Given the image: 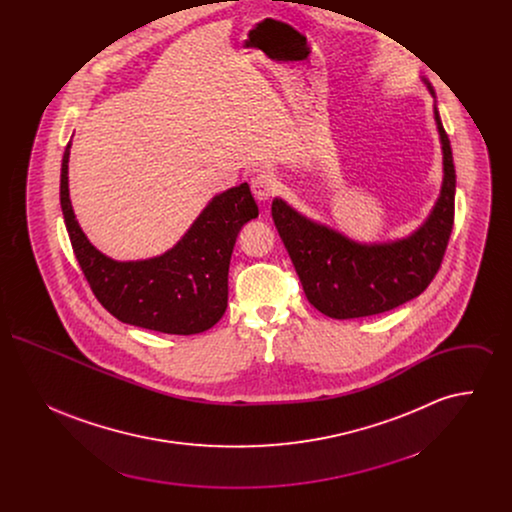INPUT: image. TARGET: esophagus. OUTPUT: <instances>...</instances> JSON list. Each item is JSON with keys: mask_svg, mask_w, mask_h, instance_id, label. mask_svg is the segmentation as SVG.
Returning a JSON list of instances; mask_svg holds the SVG:
<instances>
[{"mask_svg": "<svg viewBox=\"0 0 512 512\" xmlns=\"http://www.w3.org/2000/svg\"><path fill=\"white\" fill-rule=\"evenodd\" d=\"M278 188V182L272 172H259L251 178V192L259 201H267L270 195H274Z\"/></svg>", "mask_w": 512, "mask_h": 512, "instance_id": "obj_1", "label": "esophagus"}]
</instances>
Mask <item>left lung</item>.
Masks as SVG:
<instances>
[{
    "label": "left lung",
    "instance_id": "8db88e82",
    "mask_svg": "<svg viewBox=\"0 0 512 512\" xmlns=\"http://www.w3.org/2000/svg\"><path fill=\"white\" fill-rule=\"evenodd\" d=\"M432 96L434 90L428 86ZM443 149V186L428 220L393 244L361 245L272 201V219L307 299L332 318L391 311L424 292L438 274L455 220L457 174L449 136L434 109Z\"/></svg>",
    "mask_w": 512,
    "mask_h": 512
}]
</instances>
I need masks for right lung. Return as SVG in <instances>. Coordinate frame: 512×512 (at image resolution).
Wrapping results in <instances>:
<instances>
[{
    "label": "right lung",
    "instance_id": "1",
    "mask_svg": "<svg viewBox=\"0 0 512 512\" xmlns=\"http://www.w3.org/2000/svg\"><path fill=\"white\" fill-rule=\"evenodd\" d=\"M69 149L61 163V209L74 255L99 303L121 322L190 336L219 322L228 305V267L238 232L259 215L247 184L217 195L186 236L161 257L119 263L88 242L69 199Z\"/></svg>",
    "mask_w": 512,
    "mask_h": 512
}]
</instances>
